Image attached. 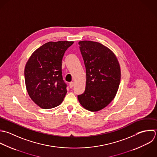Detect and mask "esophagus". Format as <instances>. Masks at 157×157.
<instances>
[{
	"label": "esophagus",
	"mask_w": 157,
	"mask_h": 157,
	"mask_svg": "<svg viewBox=\"0 0 157 157\" xmlns=\"http://www.w3.org/2000/svg\"><path fill=\"white\" fill-rule=\"evenodd\" d=\"M69 86H70V88H72V87L74 86V82H70Z\"/></svg>",
	"instance_id": "esophagus-1"
}]
</instances>
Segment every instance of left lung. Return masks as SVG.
Returning <instances> with one entry per match:
<instances>
[{"mask_svg": "<svg viewBox=\"0 0 157 157\" xmlns=\"http://www.w3.org/2000/svg\"><path fill=\"white\" fill-rule=\"evenodd\" d=\"M79 49L86 70L84 92L78 96L81 106L92 112L100 111L115 98L121 73L115 54L103 44L92 41H80Z\"/></svg>", "mask_w": 157, "mask_h": 157, "instance_id": "8db88e82", "label": "left lung"}]
</instances>
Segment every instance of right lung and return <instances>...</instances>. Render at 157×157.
<instances>
[{"mask_svg":"<svg viewBox=\"0 0 157 157\" xmlns=\"http://www.w3.org/2000/svg\"><path fill=\"white\" fill-rule=\"evenodd\" d=\"M74 41L48 42L36 49L24 69L25 83L32 100L43 109L60 105L67 94L62 75V60Z\"/></svg>","mask_w":157,"mask_h":157,"instance_id":"obj_1","label":"right lung"}]
</instances>
